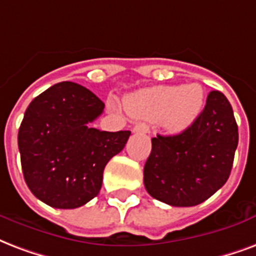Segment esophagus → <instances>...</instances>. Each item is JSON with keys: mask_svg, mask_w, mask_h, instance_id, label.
<instances>
[{"mask_svg": "<svg viewBox=\"0 0 256 256\" xmlns=\"http://www.w3.org/2000/svg\"><path fill=\"white\" fill-rule=\"evenodd\" d=\"M149 132V126L146 124H136L132 128V132Z\"/></svg>", "mask_w": 256, "mask_h": 256, "instance_id": "1", "label": "esophagus"}]
</instances>
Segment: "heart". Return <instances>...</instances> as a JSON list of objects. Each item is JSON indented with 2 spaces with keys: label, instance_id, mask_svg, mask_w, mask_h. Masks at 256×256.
<instances>
[{
  "label": "heart",
  "instance_id": "obj_1",
  "mask_svg": "<svg viewBox=\"0 0 256 256\" xmlns=\"http://www.w3.org/2000/svg\"><path fill=\"white\" fill-rule=\"evenodd\" d=\"M206 91L198 83L184 86H156L128 95L124 106L132 116L144 120H164L165 128L178 132L189 128L202 114Z\"/></svg>",
  "mask_w": 256,
  "mask_h": 256
}]
</instances>
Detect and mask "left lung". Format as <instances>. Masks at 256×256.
Masks as SVG:
<instances>
[{"label": "left lung", "instance_id": "obj_1", "mask_svg": "<svg viewBox=\"0 0 256 256\" xmlns=\"http://www.w3.org/2000/svg\"><path fill=\"white\" fill-rule=\"evenodd\" d=\"M238 141L231 104L224 94L210 91L202 114L184 132L152 138L146 190L172 206L202 204L227 182Z\"/></svg>", "mask_w": 256, "mask_h": 256}]
</instances>
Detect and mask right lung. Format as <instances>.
<instances>
[{"instance_id":"add662e5","label":"right lung","mask_w":256,"mask_h":256,"mask_svg":"<svg viewBox=\"0 0 256 256\" xmlns=\"http://www.w3.org/2000/svg\"><path fill=\"white\" fill-rule=\"evenodd\" d=\"M104 103L72 82L52 86L33 99L18 130L25 182L38 200L74 210L96 196L103 170L122 152L130 132H100L91 122Z\"/></svg>"}]
</instances>
